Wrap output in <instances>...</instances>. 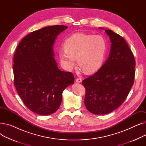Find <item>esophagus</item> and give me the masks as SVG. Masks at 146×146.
<instances>
[{"mask_svg":"<svg viewBox=\"0 0 146 146\" xmlns=\"http://www.w3.org/2000/svg\"><path fill=\"white\" fill-rule=\"evenodd\" d=\"M76 82L77 83H81L82 82V79L81 78H78V79H76Z\"/></svg>","mask_w":146,"mask_h":146,"instance_id":"34e87169","label":"esophagus"}]
</instances>
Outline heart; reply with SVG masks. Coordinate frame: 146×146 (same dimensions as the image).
<instances>
[{
	"instance_id": "b5f03b06",
	"label": "heart",
	"mask_w": 146,
	"mask_h": 146,
	"mask_svg": "<svg viewBox=\"0 0 146 146\" xmlns=\"http://www.w3.org/2000/svg\"><path fill=\"white\" fill-rule=\"evenodd\" d=\"M64 48L65 50L59 51L58 55L66 70H72L77 59L82 70L91 74L101 67L106 55L107 42L101 35L76 33L65 40Z\"/></svg>"
}]
</instances>
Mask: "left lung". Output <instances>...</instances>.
Masks as SVG:
<instances>
[{"instance_id": "left-lung-1", "label": "left lung", "mask_w": 146, "mask_h": 146, "mask_svg": "<svg viewBox=\"0 0 146 146\" xmlns=\"http://www.w3.org/2000/svg\"><path fill=\"white\" fill-rule=\"evenodd\" d=\"M105 32L111 42L109 57L97 72L82 82L86 108L96 115L110 113L122 104L133 85L135 72V58L124 38L111 29Z\"/></svg>"}]
</instances>
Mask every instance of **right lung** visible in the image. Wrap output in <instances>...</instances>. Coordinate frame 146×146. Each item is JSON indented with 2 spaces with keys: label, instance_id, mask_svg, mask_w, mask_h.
<instances>
[{
  "label": "right lung",
  "instance_id": "add662e5",
  "mask_svg": "<svg viewBox=\"0 0 146 146\" xmlns=\"http://www.w3.org/2000/svg\"><path fill=\"white\" fill-rule=\"evenodd\" d=\"M64 25L35 31L21 41L13 57L14 85L31 111L48 115L61 103L63 90L74 83L71 72L61 71L54 59L53 45Z\"/></svg>",
  "mask_w": 146,
  "mask_h": 146
}]
</instances>
